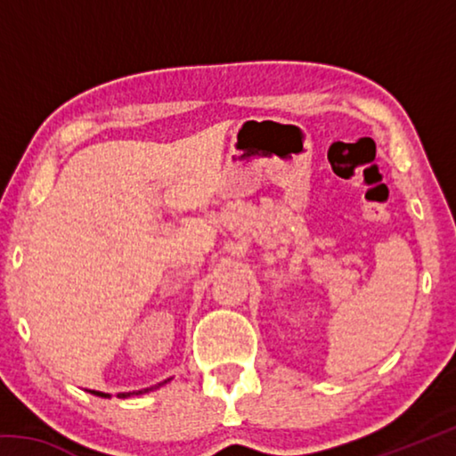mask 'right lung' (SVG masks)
<instances>
[{"label": "right lung", "instance_id": "obj_1", "mask_svg": "<svg viewBox=\"0 0 456 456\" xmlns=\"http://www.w3.org/2000/svg\"><path fill=\"white\" fill-rule=\"evenodd\" d=\"M168 380H165V382H160V384H157V386H152V388H159V386H163V384H167ZM152 388H144V390H138V392H122V395H118V398H126V396H130V395H144V392H149V390H152ZM92 395H96V396H102V398H108L110 395H104V392H98V390H90Z\"/></svg>", "mask_w": 456, "mask_h": 456}]
</instances>
